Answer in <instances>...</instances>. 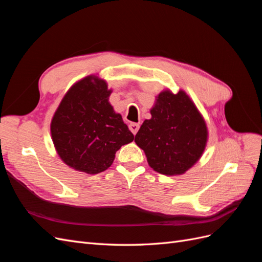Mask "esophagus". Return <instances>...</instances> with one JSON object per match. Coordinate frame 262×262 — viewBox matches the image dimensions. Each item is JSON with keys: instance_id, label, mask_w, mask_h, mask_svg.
Returning a JSON list of instances; mask_svg holds the SVG:
<instances>
[{"instance_id": "esophagus-1", "label": "esophagus", "mask_w": 262, "mask_h": 262, "mask_svg": "<svg viewBox=\"0 0 262 262\" xmlns=\"http://www.w3.org/2000/svg\"><path fill=\"white\" fill-rule=\"evenodd\" d=\"M139 128H140V124H139V123L132 122V123L129 124V129H130V131H131L133 134H137V132L139 131Z\"/></svg>"}]
</instances>
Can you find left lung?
Instances as JSON below:
<instances>
[{"label":"left lung","mask_w":262,"mask_h":262,"mask_svg":"<svg viewBox=\"0 0 262 262\" xmlns=\"http://www.w3.org/2000/svg\"><path fill=\"white\" fill-rule=\"evenodd\" d=\"M137 133L148 165L163 175H181L199 161L208 141L207 124L184 91H164Z\"/></svg>","instance_id":"1"}]
</instances>
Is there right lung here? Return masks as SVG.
<instances>
[{"label":"right lung","mask_w":262,"mask_h":262,"mask_svg":"<svg viewBox=\"0 0 262 262\" xmlns=\"http://www.w3.org/2000/svg\"><path fill=\"white\" fill-rule=\"evenodd\" d=\"M110 94L104 80L87 76L71 87L52 118L54 147L75 170L91 175L106 170L117 150L134 139L108 101Z\"/></svg>","instance_id":"obj_1"}]
</instances>
